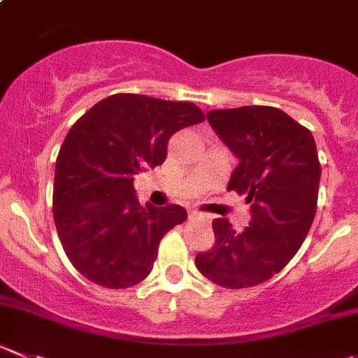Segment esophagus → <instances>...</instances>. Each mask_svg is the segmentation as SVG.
Listing matches in <instances>:
<instances>
[{"label": "esophagus", "mask_w": 358, "mask_h": 358, "mask_svg": "<svg viewBox=\"0 0 358 358\" xmlns=\"http://www.w3.org/2000/svg\"><path fill=\"white\" fill-rule=\"evenodd\" d=\"M189 220H203V222H210L211 217L210 215H203V213H197V211H192L189 213Z\"/></svg>", "instance_id": "34e87169"}]
</instances>
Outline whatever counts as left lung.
Listing matches in <instances>:
<instances>
[{
	"mask_svg": "<svg viewBox=\"0 0 358 358\" xmlns=\"http://www.w3.org/2000/svg\"><path fill=\"white\" fill-rule=\"evenodd\" d=\"M208 120L239 159L227 190L246 194L250 227L215 218V245L196 255L203 276L224 289L267 282L290 262L317 213L320 161L310 129L275 106L211 110Z\"/></svg>",
	"mask_w": 358,
	"mask_h": 358,
	"instance_id": "1",
	"label": "left lung"
}]
</instances>
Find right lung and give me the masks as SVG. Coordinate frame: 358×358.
Returning a JSON list of instances; mask_svg holds the SVG:
<instances>
[{
	"instance_id": "right-lung-1",
	"label": "right lung",
	"mask_w": 358,
	"mask_h": 358,
	"mask_svg": "<svg viewBox=\"0 0 358 358\" xmlns=\"http://www.w3.org/2000/svg\"><path fill=\"white\" fill-rule=\"evenodd\" d=\"M203 120L194 103L113 94L73 124L55 161L52 210L69 262L89 282L127 289L150 275L159 243L187 211L141 206L134 176L164 162L176 131Z\"/></svg>"
}]
</instances>
